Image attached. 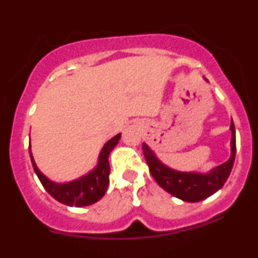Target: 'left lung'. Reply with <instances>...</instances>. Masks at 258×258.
<instances>
[{
	"label": "left lung",
	"mask_w": 258,
	"mask_h": 258,
	"mask_svg": "<svg viewBox=\"0 0 258 258\" xmlns=\"http://www.w3.org/2000/svg\"><path fill=\"white\" fill-rule=\"evenodd\" d=\"M230 129H231V156L226 163L221 164L207 174L194 172H177L174 169H170L163 163H160L159 159L155 156L154 151H151L149 146L143 143L142 150L147 165H149L150 173L160 187L183 202L197 203L203 199H207L212 194L222 187L223 183L229 178L230 172L234 165L236 152L234 122H231Z\"/></svg>",
	"instance_id": "left-lung-1"
}]
</instances>
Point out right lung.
<instances>
[{
    "mask_svg": "<svg viewBox=\"0 0 258 258\" xmlns=\"http://www.w3.org/2000/svg\"><path fill=\"white\" fill-rule=\"evenodd\" d=\"M120 137H121V134H117L103 146V149L99 154L97 166L92 172H89L88 174L83 175L81 178L76 179V181L67 182V183H55V182L50 181L38 170L37 165L33 160V156L31 154L32 165H33V169H35L36 174H37L38 179L45 187V190L54 199L58 200L59 203H63V204L70 207L92 206V204H94V203H97L98 200L103 198L107 187H108V156L109 152L112 151L113 147L117 145ZM29 152H31V150H29Z\"/></svg>",
    "mask_w": 258,
    "mask_h": 258,
    "instance_id": "1",
    "label": "right lung"
}]
</instances>
